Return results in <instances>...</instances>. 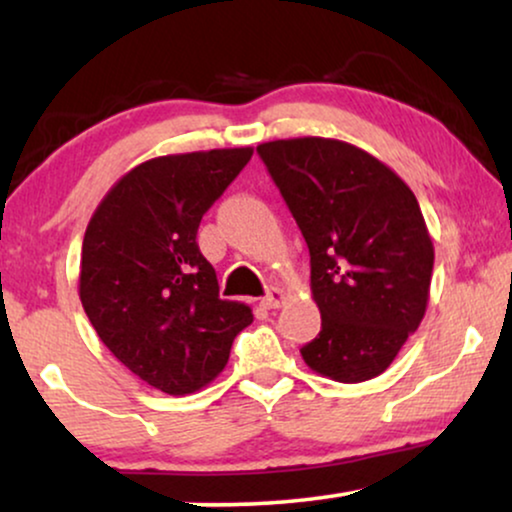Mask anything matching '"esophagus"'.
<instances>
[{"label":"esophagus","mask_w":512,"mask_h":512,"mask_svg":"<svg viewBox=\"0 0 512 512\" xmlns=\"http://www.w3.org/2000/svg\"><path fill=\"white\" fill-rule=\"evenodd\" d=\"M284 300H286V293L282 289H270L268 296L261 300V305L265 310H277V307L284 305Z\"/></svg>","instance_id":"1"}]
</instances>
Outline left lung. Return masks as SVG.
Instances as JSON below:
<instances>
[{
  "label": "left lung",
  "instance_id": "1",
  "mask_svg": "<svg viewBox=\"0 0 512 512\" xmlns=\"http://www.w3.org/2000/svg\"><path fill=\"white\" fill-rule=\"evenodd\" d=\"M256 151L310 249L321 331L300 349L303 361L335 382L373 380L429 305L433 242L415 193L340 139H275Z\"/></svg>",
  "mask_w": 512,
  "mask_h": 512
}]
</instances>
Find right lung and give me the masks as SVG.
<instances>
[{
    "mask_svg": "<svg viewBox=\"0 0 512 512\" xmlns=\"http://www.w3.org/2000/svg\"><path fill=\"white\" fill-rule=\"evenodd\" d=\"M251 153L237 146L146 160L109 188L88 221L83 310L109 352L163 394L212 382L254 321L249 305L219 298L216 272L195 242L202 214Z\"/></svg>",
    "mask_w": 512,
    "mask_h": 512,
    "instance_id": "1",
    "label": "right lung"
}]
</instances>
